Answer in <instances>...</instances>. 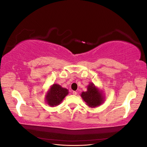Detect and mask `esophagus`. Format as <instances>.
Masks as SVG:
<instances>
[{
    "label": "esophagus",
    "mask_w": 147,
    "mask_h": 147,
    "mask_svg": "<svg viewBox=\"0 0 147 147\" xmlns=\"http://www.w3.org/2000/svg\"><path fill=\"white\" fill-rule=\"evenodd\" d=\"M72 94H73L74 95H77V92L76 91H73V92H72Z\"/></svg>",
    "instance_id": "1"
}]
</instances>
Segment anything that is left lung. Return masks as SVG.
Returning a JSON list of instances; mask_svg holds the SVG:
<instances>
[{
    "label": "left lung",
    "mask_w": 147,
    "mask_h": 147,
    "mask_svg": "<svg viewBox=\"0 0 147 147\" xmlns=\"http://www.w3.org/2000/svg\"><path fill=\"white\" fill-rule=\"evenodd\" d=\"M81 97L87 105L91 108L99 106L104 100L102 92L93 83L89 84L87 87V91L82 92Z\"/></svg>",
    "instance_id": "8db88e82"
}]
</instances>
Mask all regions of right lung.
I'll return each instance as SVG.
<instances>
[{"label": "right lung", "mask_w": 147, "mask_h": 147, "mask_svg": "<svg viewBox=\"0 0 147 147\" xmlns=\"http://www.w3.org/2000/svg\"><path fill=\"white\" fill-rule=\"evenodd\" d=\"M68 90L58 84H53L48 90L45 97L47 103L51 107L59 105L68 94Z\"/></svg>", "instance_id": "right-lung-1"}]
</instances>
